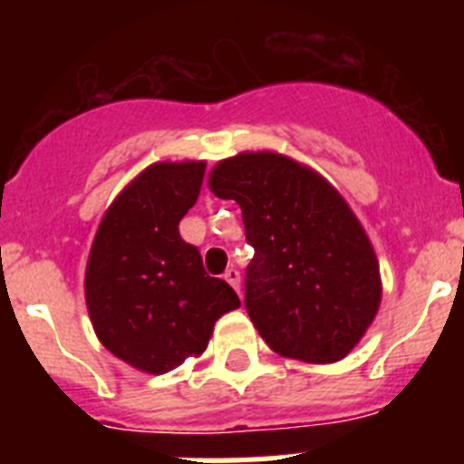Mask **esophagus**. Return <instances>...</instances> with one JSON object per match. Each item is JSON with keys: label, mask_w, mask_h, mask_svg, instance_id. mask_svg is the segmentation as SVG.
Here are the masks:
<instances>
[{"label": "esophagus", "mask_w": 464, "mask_h": 464, "mask_svg": "<svg viewBox=\"0 0 464 464\" xmlns=\"http://www.w3.org/2000/svg\"><path fill=\"white\" fill-rule=\"evenodd\" d=\"M225 281H227L229 285H232V288L237 290V293H239V281H241L239 269H237V267H229L227 272H225Z\"/></svg>", "instance_id": "obj_1"}]
</instances>
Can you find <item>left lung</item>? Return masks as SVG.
Wrapping results in <instances>:
<instances>
[{
	"label": "left lung",
	"instance_id": "obj_1",
	"mask_svg": "<svg viewBox=\"0 0 464 464\" xmlns=\"http://www.w3.org/2000/svg\"><path fill=\"white\" fill-rule=\"evenodd\" d=\"M220 199L241 207L246 311L274 353L311 364L346 358L381 304L379 260L337 188L288 155L220 160L208 174Z\"/></svg>",
	"mask_w": 464,
	"mask_h": 464
}]
</instances>
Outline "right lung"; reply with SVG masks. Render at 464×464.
I'll list each match as a JSON object with an SVG mask.
<instances>
[{"mask_svg": "<svg viewBox=\"0 0 464 464\" xmlns=\"http://www.w3.org/2000/svg\"><path fill=\"white\" fill-rule=\"evenodd\" d=\"M207 162H155L104 213L85 267V304L104 348L146 374L207 351L216 321L241 304L179 235Z\"/></svg>", "mask_w": 464, "mask_h": 464, "instance_id": "add662e5", "label": "right lung"}]
</instances>
